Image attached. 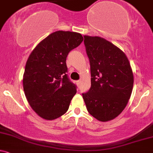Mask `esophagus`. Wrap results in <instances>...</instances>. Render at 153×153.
Listing matches in <instances>:
<instances>
[{
    "mask_svg": "<svg viewBox=\"0 0 153 153\" xmlns=\"http://www.w3.org/2000/svg\"><path fill=\"white\" fill-rule=\"evenodd\" d=\"M76 85L77 86H79L80 84H81V81H76Z\"/></svg>",
    "mask_w": 153,
    "mask_h": 153,
    "instance_id": "34e87169",
    "label": "esophagus"
}]
</instances>
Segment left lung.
Segmentation results:
<instances>
[{
  "mask_svg": "<svg viewBox=\"0 0 153 153\" xmlns=\"http://www.w3.org/2000/svg\"><path fill=\"white\" fill-rule=\"evenodd\" d=\"M90 62L91 88L82 94L87 111L100 122L124 110L132 91L134 76L125 53L103 38L84 36Z\"/></svg>",
  "mask_w": 153,
  "mask_h": 153,
  "instance_id": "left-lung-1",
  "label": "left lung"
}]
</instances>
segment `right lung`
I'll return each instance as SVG.
<instances>
[{"label": "right lung", "instance_id": "1", "mask_svg": "<svg viewBox=\"0 0 153 153\" xmlns=\"http://www.w3.org/2000/svg\"><path fill=\"white\" fill-rule=\"evenodd\" d=\"M83 40L76 32L55 31L43 39L28 56L23 90L31 108L43 119H57L67 112L76 89L66 74V57Z\"/></svg>", "mask_w": 153, "mask_h": 153}]
</instances>
